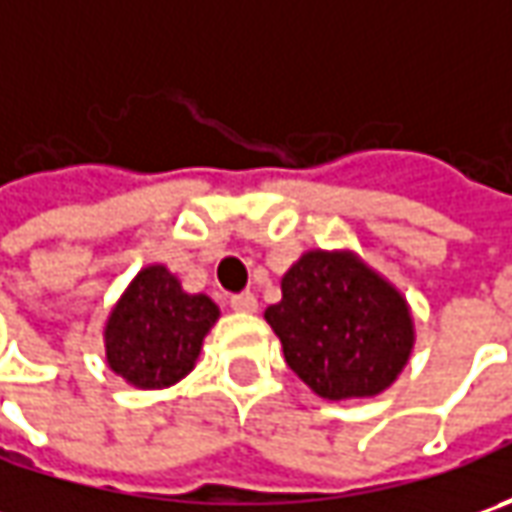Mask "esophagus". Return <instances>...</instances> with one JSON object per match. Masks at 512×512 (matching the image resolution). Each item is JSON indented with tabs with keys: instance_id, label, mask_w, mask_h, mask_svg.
Here are the masks:
<instances>
[{
	"instance_id": "esophagus-1",
	"label": "esophagus",
	"mask_w": 512,
	"mask_h": 512,
	"mask_svg": "<svg viewBox=\"0 0 512 512\" xmlns=\"http://www.w3.org/2000/svg\"><path fill=\"white\" fill-rule=\"evenodd\" d=\"M230 307L239 310V313H253L259 307V302H256V296L250 290H245V293H233L230 296Z\"/></svg>"
}]
</instances>
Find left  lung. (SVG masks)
<instances>
[{"label":"left lung","mask_w":512,"mask_h":512,"mask_svg":"<svg viewBox=\"0 0 512 512\" xmlns=\"http://www.w3.org/2000/svg\"><path fill=\"white\" fill-rule=\"evenodd\" d=\"M287 367L325 399L376 396L402 373L413 347L404 299L347 253H305L265 310Z\"/></svg>","instance_id":"8db88e82"}]
</instances>
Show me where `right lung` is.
<instances>
[{"instance_id": "1", "label": "right lung", "mask_w": 512, "mask_h": 512, "mask_svg": "<svg viewBox=\"0 0 512 512\" xmlns=\"http://www.w3.org/2000/svg\"><path fill=\"white\" fill-rule=\"evenodd\" d=\"M219 319L207 296L185 293L165 267H145L110 313L105 342L113 373L136 387H168L190 373Z\"/></svg>"}]
</instances>
